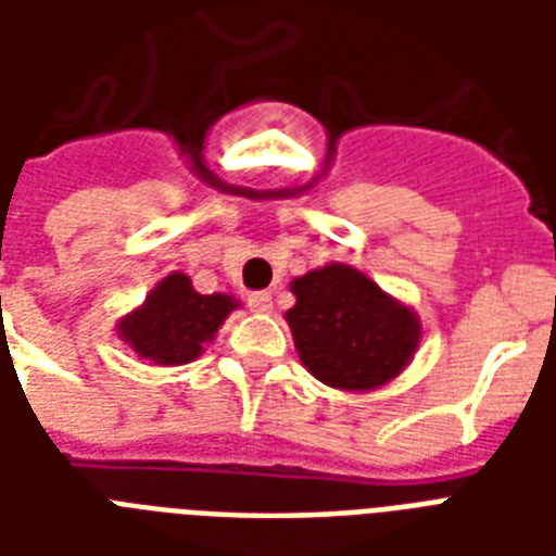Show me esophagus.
I'll return each instance as SVG.
<instances>
[{
    "mask_svg": "<svg viewBox=\"0 0 556 556\" xmlns=\"http://www.w3.org/2000/svg\"><path fill=\"white\" fill-rule=\"evenodd\" d=\"M248 305H251V312L256 314H268L270 308H274L268 291H253V294H248Z\"/></svg>",
    "mask_w": 556,
    "mask_h": 556,
    "instance_id": "esophagus-1",
    "label": "esophagus"
}]
</instances>
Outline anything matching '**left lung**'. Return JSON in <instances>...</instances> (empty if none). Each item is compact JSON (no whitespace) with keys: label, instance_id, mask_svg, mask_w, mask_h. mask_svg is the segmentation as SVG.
<instances>
[{"label":"left lung","instance_id":"obj_1","mask_svg":"<svg viewBox=\"0 0 556 556\" xmlns=\"http://www.w3.org/2000/svg\"><path fill=\"white\" fill-rule=\"evenodd\" d=\"M286 320L300 361L326 387L369 392L387 387L418 352V314L364 270L331 262L291 282Z\"/></svg>","mask_w":556,"mask_h":556}]
</instances>
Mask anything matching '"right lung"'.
I'll return each mask as SVG.
<instances>
[{
  "label": "right lung",
  "mask_w": 556,
  "mask_h": 556,
  "mask_svg": "<svg viewBox=\"0 0 556 556\" xmlns=\"http://www.w3.org/2000/svg\"><path fill=\"white\" fill-rule=\"evenodd\" d=\"M239 308L230 294H199L192 279L173 270L152 288L143 305L121 317L117 338L152 366H185L213 343L227 314Z\"/></svg>",
  "instance_id": "add662e5"
}]
</instances>
